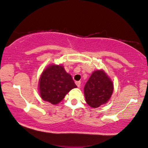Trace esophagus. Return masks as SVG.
Wrapping results in <instances>:
<instances>
[{
    "instance_id": "obj_1",
    "label": "esophagus",
    "mask_w": 148,
    "mask_h": 148,
    "mask_svg": "<svg viewBox=\"0 0 148 148\" xmlns=\"http://www.w3.org/2000/svg\"><path fill=\"white\" fill-rule=\"evenodd\" d=\"M80 83H81V82H80V81H76V82H75L76 86H77L78 88L80 86Z\"/></svg>"
}]
</instances>
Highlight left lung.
Returning <instances> with one entry per match:
<instances>
[{
    "mask_svg": "<svg viewBox=\"0 0 148 148\" xmlns=\"http://www.w3.org/2000/svg\"><path fill=\"white\" fill-rule=\"evenodd\" d=\"M114 90L113 83L103 71L93 72L84 87L86 101L90 107L98 108L108 102Z\"/></svg>",
    "mask_w": 148,
    "mask_h": 148,
    "instance_id": "obj_1",
    "label": "left lung"
}]
</instances>
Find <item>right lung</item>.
Returning <instances> with one entry per match:
<instances>
[{
	"label": "right lung",
	"mask_w": 148,
	"mask_h": 148,
	"mask_svg": "<svg viewBox=\"0 0 148 148\" xmlns=\"http://www.w3.org/2000/svg\"><path fill=\"white\" fill-rule=\"evenodd\" d=\"M76 87L72 76L60 65H49L39 80L41 98L53 105L60 103L70 90Z\"/></svg>",
	"instance_id": "1"
}]
</instances>
